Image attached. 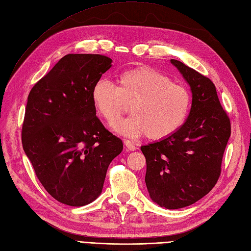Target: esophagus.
<instances>
[{
    "label": "esophagus",
    "mask_w": 251,
    "mask_h": 251,
    "mask_svg": "<svg viewBox=\"0 0 251 251\" xmlns=\"http://www.w3.org/2000/svg\"><path fill=\"white\" fill-rule=\"evenodd\" d=\"M124 144H125V146H126V148H127V150H129V151H134V150H136L135 145H133L132 142H130L129 140H124Z\"/></svg>",
    "instance_id": "1"
}]
</instances>
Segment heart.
I'll list each match as a JSON object with an SVG mask.
<instances>
[{
    "label": "heart",
    "mask_w": 251,
    "mask_h": 251,
    "mask_svg": "<svg viewBox=\"0 0 251 251\" xmlns=\"http://www.w3.org/2000/svg\"><path fill=\"white\" fill-rule=\"evenodd\" d=\"M118 87L98 80L92 88V101L99 116L114 124L131 106L133 116L115 124V130L128 137L146 135L162 141L178 132L191 111L189 91L166 74L150 66L123 71Z\"/></svg>",
    "instance_id": "heart-1"
}]
</instances>
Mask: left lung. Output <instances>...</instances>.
Returning <instances> with one entry per match:
<instances>
[{
	"label": "left lung",
	"mask_w": 251,
	"mask_h": 251,
	"mask_svg": "<svg viewBox=\"0 0 251 251\" xmlns=\"http://www.w3.org/2000/svg\"><path fill=\"white\" fill-rule=\"evenodd\" d=\"M171 63L191 89L186 123L171 137L142 146L146 185L153 201L166 209L192 205L215 186L230 136V121L212 80L180 61Z\"/></svg>",
	"instance_id": "obj_1"
}]
</instances>
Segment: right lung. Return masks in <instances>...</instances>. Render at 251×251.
Here are the masks:
<instances>
[{"label":"right lung","mask_w":251,"mask_h":251,"mask_svg":"<svg viewBox=\"0 0 251 251\" xmlns=\"http://www.w3.org/2000/svg\"><path fill=\"white\" fill-rule=\"evenodd\" d=\"M106 55L69 53L32 88L23 148L50 196L72 207L95 201L123 143L96 117L92 88L111 67Z\"/></svg>","instance_id":"obj_1"}]
</instances>
